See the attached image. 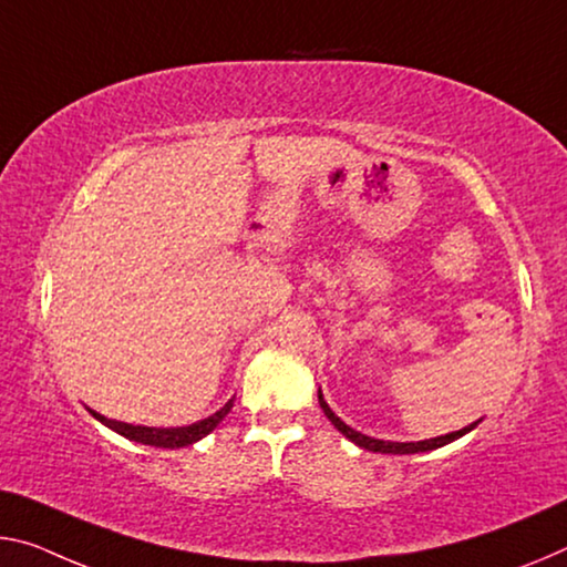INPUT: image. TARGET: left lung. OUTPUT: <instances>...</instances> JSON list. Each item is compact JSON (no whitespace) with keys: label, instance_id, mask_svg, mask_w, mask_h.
<instances>
[{"label":"left lung","instance_id":"obj_1","mask_svg":"<svg viewBox=\"0 0 567 567\" xmlns=\"http://www.w3.org/2000/svg\"><path fill=\"white\" fill-rule=\"evenodd\" d=\"M318 401H320V409L326 411V416L330 419V424L336 426V429L340 431V434L348 436L350 442L358 444L361 449H368V452H381V454H416V452H429V449H436V446H444V444H449V442H454V439L464 436L466 431H472L474 426H477V424H470V426H464V429H460V431H452V434H446V436L426 439V442H409V444H401V442H381V439H371V436L361 434V431H355V429H350L348 424H343V421H340V419L336 416V413H332V409L328 406L326 399H322V393H318Z\"/></svg>","mask_w":567,"mask_h":567}]
</instances>
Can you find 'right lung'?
Segmentation results:
<instances>
[{
    "label": "right lung",
    "instance_id": "right-lung-1",
    "mask_svg": "<svg viewBox=\"0 0 567 567\" xmlns=\"http://www.w3.org/2000/svg\"><path fill=\"white\" fill-rule=\"evenodd\" d=\"M235 406V399L227 401V406L219 409L217 413H212L209 419L204 421H196L192 426H178V429H154V426H133V424H125V421H113V419H105L101 413L90 411L93 416L105 424L107 429L118 431L121 436L131 439V442H138V444H148V446H158V449H182L188 446L194 442H199L204 439L209 431H214L219 426V421L227 416V413Z\"/></svg>",
    "mask_w": 567,
    "mask_h": 567
}]
</instances>
